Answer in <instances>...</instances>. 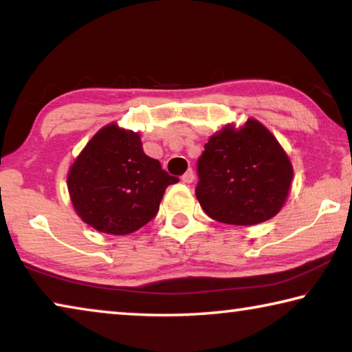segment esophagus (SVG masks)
Segmentation results:
<instances>
[{
	"instance_id": "1",
	"label": "esophagus",
	"mask_w": 352,
	"mask_h": 352,
	"mask_svg": "<svg viewBox=\"0 0 352 352\" xmlns=\"http://www.w3.org/2000/svg\"><path fill=\"white\" fill-rule=\"evenodd\" d=\"M182 180L184 183H192L194 182V172H192V169H189L188 172H184L183 177H182Z\"/></svg>"
}]
</instances>
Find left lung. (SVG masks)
I'll return each mask as SVG.
<instances>
[{"instance_id": "left-lung-1", "label": "left lung", "mask_w": 352, "mask_h": 352, "mask_svg": "<svg viewBox=\"0 0 352 352\" xmlns=\"http://www.w3.org/2000/svg\"><path fill=\"white\" fill-rule=\"evenodd\" d=\"M195 195L211 219L256 225L275 217L294 178L278 140L256 119L241 129L225 126L212 135L197 162Z\"/></svg>"}]
</instances>
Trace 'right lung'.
Here are the masks:
<instances>
[{"mask_svg":"<svg viewBox=\"0 0 352 352\" xmlns=\"http://www.w3.org/2000/svg\"><path fill=\"white\" fill-rule=\"evenodd\" d=\"M178 182L147 157L132 130L109 124L69 168L68 190L83 222L107 234H130L151 222L164 190Z\"/></svg>","mask_w":352,"mask_h":352,"instance_id":"right-lung-1","label":"right lung"}]
</instances>
